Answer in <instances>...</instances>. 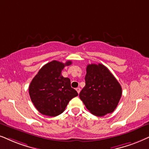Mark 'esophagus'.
I'll return each mask as SVG.
<instances>
[{"instance_id": "1", "label": "esophagus", "mask_w": 149, "mask_h": 149, "mask_svg": "<svg viewBox=\"0 0 149 149\" xmlns=\"http://www.w3.org/2000/svg\"><path fill=\"white\" fill-rule=\"evenodd\" d=\"M76 91H77V92H78V94L80 93V87L76 88Z\"/></svg>"}]
</instances>
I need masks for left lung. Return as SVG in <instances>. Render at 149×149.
<instances>
[{
  "label": "left lung",
  "instance_id": "obj_1",
  "mask_svg": "<svg viewBox=\"0 0 149 149\" xmlns=\"http://www.w3.org/2000/svg\"><path fill=\"white\" fill-rule=\"evenodd\" d=\"M122 93L120 83L104 65H87L85 86L79 96L92 114L101 117L113 112Z\"/></svg>",
  "mask_w": 149,
  "mask_h": 149
}]
</instances>
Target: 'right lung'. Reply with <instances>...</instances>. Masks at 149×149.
Returning a JSON list of instances; mask_svg holds the SVG:
<instances>
[{"label": "right lung", "instance_id": "right-lung-1", "mask_svg": "<svg viewBox=\"0 0 149 149\" xmlns=\"http://www.w3.org/2000/svg\"><path fill=\"white\" fill-rule=\"evenodd\" d=\"M66 63L53 61L45 65L29 86V96L36 108L40 113L48 116H57L61 114L69 102L78 95L71 88L70 79L64 78L61 73Z\"/></svg>", "mask_w": 149, "mask_h": 149}]
</instances>
